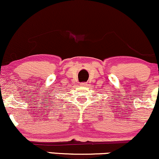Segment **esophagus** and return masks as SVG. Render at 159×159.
I'll list each match as a JSON object with an SVG mask.
<instances>
[{
  "label": "esophagus",
  "mask_w": 159,
  "mask_h": 159,
  "mask_svg": "<svg viewBox=\"0 0 159 159\" xmlns=\"http://www.w3.org/2000/svg\"><path fill=\"white\" fill-rule=\"evenodd\" d=\"M80 85H81V87H87L88 84H87V83H81L80 84Z\"/></svg>",
  "instance_id": "34e87169"
}]
</instances>
